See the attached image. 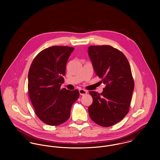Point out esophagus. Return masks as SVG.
I'll use <instances>...</instances> for the list:
<instances>
[{
	"label": "esophagus",
	"instance_id": "34e87169",
	"mask_svg": "<svg viewBox=\"0 0 160 160\" xmlns=\"http://www.w3.org/2000/svg\"><path fill=\"white\" fill-rule=\"evenodd\" d=\"M79 92V94L81 95H86L88 93V91L86 90H84V89H80Z\"/></svg>",
	"mask_w": 160,
	"mask_h": 160
}]
</instances>
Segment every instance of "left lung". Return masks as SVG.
<instances>
[{"instance_id":"obj_1","label":"left lung","mask_w":160,"mask_h":160,"mask_svg":"<svg viewBox=\"0 0 160 160\" xmlns=\"http://www.w3.org/2000/svg\"><path fill=\"white\" fill-rule=\"evenodd\" d=\"M88 54L96 74L106 85L100 94L89 92L93 102L89 114L99 126H113L129 110L134 88L129 63L121 51L110 46H89Z\"/></svg>"}]
</instances>
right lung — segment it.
<instances>
[{"label":"right lung","instance_id":"add662e5","mask_svg":"<svg viewBox=\"0 0 160 160\" xmlns=\"http://www.w3.org/2000/svg\"><path fill=\"white\" fill-rule=\"evenodd\" d=\"M74 48L55 46L39 52L28 72L29 97L37 116L44 123L58 126L68 119L78 90L60 89L66 65Z\"/></svg>","mask_w":160,"mask_h":160}]
</instances>
